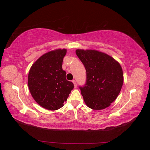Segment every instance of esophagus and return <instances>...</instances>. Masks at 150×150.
<instances>
[{"mask_svg":"<svg viewBox=\"0 0 150 150\" xmlns=\"http://www.w3.org/2000/svg\"><path fill=\"white\" fill-rule=\"evenodd\" d=\"M72 83H73V84L74 85V88H77V84H76V81L75 80H72Z\"/></svg>","mask_w":150,"mask_h":150,"instance_id":"esophagus-1","label":"esophagus"}]
</instances>
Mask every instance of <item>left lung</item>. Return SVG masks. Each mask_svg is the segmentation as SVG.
Returning a JSON list of instances; mask_svg holds the SVG:
<instances>
[{
  "mask_svg": "<svg viewBox=\"0 0 150 150\" xmlns=\"http://www.w3.org/2000/svg\"><path fill=\"white\" fill-rule=\"evenodd\" d=\"M76 53L86 71V84L79 86L86 105L95 110L110 106L123 84L120 64L108 54L95 50L77 49Z\"/></svg>",
  "mask_w": 150,
  "mask_h": 150,
  "instance_id": "left-lung-1",
  "label": "left lung"
}]
</instances>
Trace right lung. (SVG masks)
I'll list each match as a JSON object with an SVG mask.
<instances>
[{"mask_svg": "<svg viewBox=\"0 0 150 150\" xmlns=\"http://www.w3.org/2000/svg\"><path fill=\"white\" fill-rule=\"evenodd\" d=\"M66 52L64 49L46 53L34 63L29 72L28 86L32 96L40 106L49 110L62 107L74 88L62 68Z\"/></svg>", "mask_w": 150, "mask_h": 150, "instance_id": "1", "label": "right lung"}]
</instances>
